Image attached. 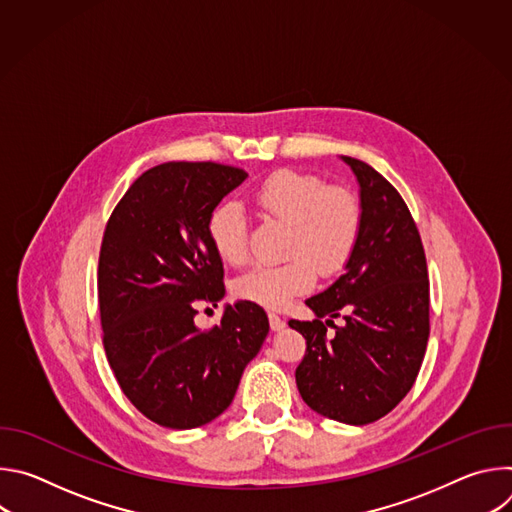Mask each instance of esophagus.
<instances>
[{"label": "esophagus", "instance_id": "obj_1", "mask_svg": "<svg viewBox=\"0 0 512 512\" xmlns=\"http://www.w3.org/2000/svg\"><path fill=\"white\" fill-rule=\"evenodd\" d=\"M269 326H271V330H273V332H277V330H281V328L285 326V322H283V318H281L279 314L269 312Z\"/></svg>", "mask_w": 512, "mask_h": 512}]
</instances>
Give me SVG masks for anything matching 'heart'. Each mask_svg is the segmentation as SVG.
Here are the masks:
<instances>
[{"instance_id": "heart-1", "label": "heart", "mask_w": 512, "mask_h": 512, "mask_svg": "<svg viewBox=\"0 0 512 512\" xmlns=\"http://www.w3.org/2000/svg\"><path fill=\"white\" fill-rule=\"evenodd\" d=\"M253 202L265 214L289 223L285 255L279 265H257L235 281V296L277 310L306 294L324 277L340 273L360 241L364 212L356 194L308 172L277 170L255 190ZM212 249L229 265L249 259L247 218L239 204H218L206 223Z\"/></svg>"}]
</instances>
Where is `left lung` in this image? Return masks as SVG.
Returning <instances> with one entry per match:
<instances>
[{"label": "left lung", "mask_w": 512, "mask_h": 512, "mask_svg": "<svg viewBox=\"0 0 512 512\" xmlns=\"http://www.w3.org/2000/svg\"><path fill=\"white\" fill-rule=\"evenodd\" d=\"M360 186L364 223L354 255L322 294L306 300L316 320H289L306 338L296 369L302 399L316 413L367 425L411 391L429 338V279L413 216L375 168L342 156ZM342 317V327L321 318ZM335 336H327V326Z\"/></svg>", "instance_id": "left-lung-1"}]
</instances>
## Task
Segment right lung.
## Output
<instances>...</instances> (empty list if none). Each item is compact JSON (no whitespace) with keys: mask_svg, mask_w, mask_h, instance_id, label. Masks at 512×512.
I'll use <instances>...</instances> for the list:
<instances>
[{"mask_svg":"<svg viewBox=\"0 0 512 512\" xmlns=\"http://www.w3.org/2000/svg\"><path fill=\"white\" fill-rule=\"evenodd\" d=\"M245 178L214 162L160 164L107 221L97 271L105 354L125 397L162 427L192 429L221 415L269 332L263 308L245 300L227 306L221 324H194L200 306L225 296L208 216Z\"/></svg>","mask_w":512,"mask_h":512,"instance_id":"obj_1","label":"right lung"}]
</instances>
